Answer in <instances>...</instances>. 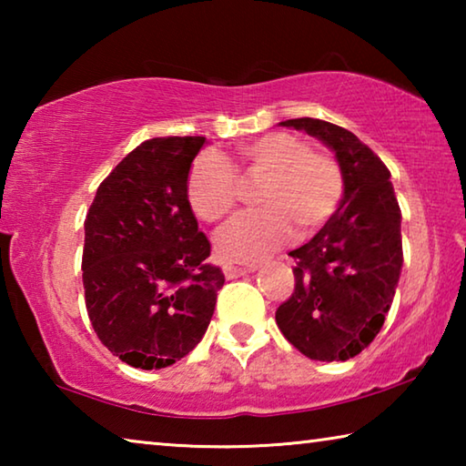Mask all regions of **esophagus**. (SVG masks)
<instances>
[{
  "label": "esophagus",
  "instance_id": "34e87169",
  "mask_svg": "<svg viewBox=\"0 0 466 466\" xmlns=\"http://www.w3.org/2000/svg\"><path fill=\"white\" fill-rule=\"evenodd\" d=\"M257 269V265L247 263V265H240V263H224V275L228 279H234V278H240V275H247L252 273Z\"/></svg>",
  "mask_w": 466,
  "mask_h": 466
}]
</instances>
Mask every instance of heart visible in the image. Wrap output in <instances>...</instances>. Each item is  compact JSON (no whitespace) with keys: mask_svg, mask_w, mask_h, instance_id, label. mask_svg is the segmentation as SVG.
Segmentation results:
<instances>
[{"mask_svg":"<svg viewBox=\"0 0 466 466\" xmlns=\"http://www.w3.org/2000/svg\"><path fill=\"white\" fill-rule=\"evenodd\" d=\"M261 180L255 201L261 209L248 211L228 224L216 238L222 257L255 261L281 247L298 226L299 234L319 232L337 214L343 199L341 164L329 152H317L294 133H265L238 146L228 162L216 152H203L187 175V201L193 214L218 224L238 203V177Z\"/></svg>","mask_w":466,"mask_h":466,"instance_id":"obj_1","label":"heart"}]
</instances>
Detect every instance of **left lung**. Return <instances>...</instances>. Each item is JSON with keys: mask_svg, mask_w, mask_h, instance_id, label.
<instances>
[{"mask_svg": "<svg viewBox=\"0 0 466 466\" xmlns=\"http://www.w3.org/2000/svg\"><path fill=\"white\" fill-rule=\"evenodd\" d=\"M279 125L333 149L345 191L319 234L289 252L296 286L275 320L306 358L345 361L374 341L390 310L403 267L399 201L389 168L351 131L310 116Z\"/></svg>", "mask_w": 466, "mask_h": 466, "instance_id": "left-lung-1", "label": "left lung"}]
</instances>
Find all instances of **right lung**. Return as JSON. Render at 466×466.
Instances as JSON below:
<instances>
[{
	"instance_id": "obj_1",
	"label": "right lung",
	"mask_w": 466,
	"mask_h": 466,
	"mask_svg": "<svg viewBox=\"0 0 466 466\" xmlns=\"http://www.w3.org/2000/svg\"><path fill=\"white\" fill-rule=\"evenodd\" d=\"M203 144L144 141L102 180L86 216V310L102 345L133 368L160 370L193 351L224 286L185 193Z\"/></svg>"
}]
</instances>
